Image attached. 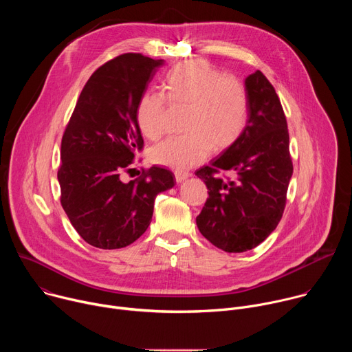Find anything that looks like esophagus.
<instances>
[{
  "instance_id": "34e87169",
  "label": "esophagus",
  "mask_w": 352,
  "mask_h": 352,
  "mask_svg": "<svg viewBox=\"0 0 352 352\" xmlns=\"http://www.w3.org/2000/svg\"><path fill=\"white\" fill-rule=\"evenodd\" d=\"M174 175H175V181H177V182H182V181H185L190 174H189L188 171H175Z\"/></svg>"
}]
</instances>
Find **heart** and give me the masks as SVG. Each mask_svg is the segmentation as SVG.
I'll use <instances>...</instances> for the list:
<instances>
[{"mask_svg":"<svg viewBox=\"0 0 352 352\" xmlns=\"http://www.w3.org/2000/svg\"><path fill=\"white\" fill-rule=\"evenodd\" d=\"M166 97L148 90L136 106L142 133L157 140L167 131L169 102L186 107L182 135L173 136L150 148V160L175 171L188 170L216 152L232 146L243 133L249 118V94L234 75H223L206 61L192 60L173 68L163 80Z\"/></svg>","mask_w":352,"mask_h":352,"instance_id":"b5f03b06","label":"heart"}]
</instances>
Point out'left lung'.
<instances>
[{
  "label": "left lung",
  "instance_id": "obj_1",
  "mask_svg": "<svg viewBox=\"0 0 352 352\" xmlns=\"http://www.w3.org/2000/svg\"><path fill=\"white\" fill-rule=\"evenodd\" d=\"M249 118L241 138L209 166L196 170L209 197L196 217L214 246L241 254L262 243L280 223L292 175L289 135L280 98L256 71L245 79ZM230 170L234 179L221 173Z\"/></svg>",
  "mask_w": 352,
  "mask_h": 352
}]
</instances>
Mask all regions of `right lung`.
Instances as JSON below:
<instances>
[{"label":"right lung","mask_w":352,"mask_h":352,"mask_svg":"<svg viewBox=\"0 0 352 352\" xmlns=\"http://www.w3.org/2000/svg\"><path fill=\"white\" fill-rule=\"evenodd\" d=\"M163 60L136 53L97 68L76 102L61 142V205L78 234L91 246L120 249L148 227L155 199L174 186L167 168L152 167L129 182L135 152L143 148L136 120L140 96Z\"/></svg>","instance_id":"obj_1"}]
</instances>
